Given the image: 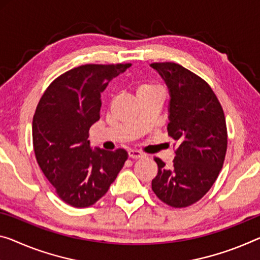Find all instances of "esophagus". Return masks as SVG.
Segmentation results:
<instances>
[{"instance_id": "obj_1", "label": "esophagus", "mask_w": 260, "mask_h": 260, "mask_svg": "<svg viewBox=\"0 0 260 260\" xmlns=\"http://www.w3.org/2000/svg\"><path fill=\"white\" fill-rule=\"evenodd\" d=\"M127 155H129L130 159H138V158H143L144 153H142L141 151H137V150H129L127 151Z\"/></svg>"}]
</instances>
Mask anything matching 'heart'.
Listing matches in <instances>:
<instances>
[{
  "instance_id": "b5f03b06",
  "label": "heart",
  "mask_w": 260,
  "mask_h": 260,
  "mask_svg": "<svg viewBox=\"0 0 260 260\" xmlns=\"http://www.w3.org/2000/svg\"><path fill=\"white\" fill-rule=\"evenodd\" d=\"M155 91H161V88L157 85V83H154L152 81H143L141 83H138L137 87H136L137 96H142L144 94L155 93Z\"/></svg>"
}]
</instances>
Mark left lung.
Returning <instances> with one entry per match:
<instances>
[{
	"mask_svg": "<svg viewBox=\"0 0 260 260\" xmlns=\"http://www.w3.org/2000/svg\"><path fill=\"white\" fill-rule=\"evenodd\" d=\"M151 66L170 88L167 133L177 144L170 169L161 159L154 158L158 174L152 180V190L166 205L185 208L208 193L224 162V113L209 83L198 74L171 61Z\"/></svg>",
	"mask_w": 260,
	"mask_h": 260,
	"instance_id": "1",
	"label": "left lung"
}]
</instances>
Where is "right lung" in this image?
I'll return each instance as SVG.
<instances>
[{
	"label": "right lung",
	"instance_id": "add662e5",
	"mask_svg": "<svg viewBox=\"0 0 260 260\" xmlns=\"http://www.w3.org/2000/svg\"><path fill=\"white\" fill-rule=\"evenodd\" d=\"M130 66L86 63L72 69L50 83L36 108V159L58 197L75 208L101 199L127 159L123 149L93 151L88 137L100 119L101 93Z\"/></svg>",
	"mask_w": 260,
	"mask_h": 260
}]
</instances>
